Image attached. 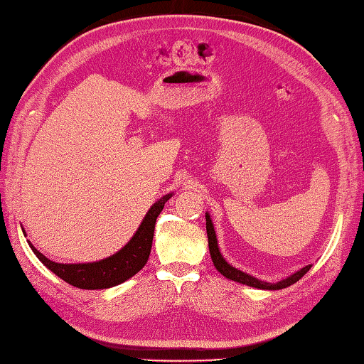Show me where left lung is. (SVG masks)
I'll use <instances>...</instances> for the list:
<instances>
[{
  "label": "left lung",
  "instance_id": "left-lung-1",
  "mask_svg": "<svg viewBox=\"0 0 364 364\" xmlns=\"http://www.w3.org/2000/svg\"><path fill=\"white\" fill-rule=\"evenodd\" d=\"M206 232H208L209 252H211V259L215 265V269H218L225 278L233 279V282H237V283L252 286V288H257V289H283V288H288V286H291V284L297 283L299 279H301L305 273L311 269V265L304 267V269L296 272L294 275H291L289 278L283 279V282H278L273 284L267 283V282H260V279L247 275V273L235 269V267H232L230 264H227L225 259L220 256L219 247H218V238H215V232H214V227H213V222H211V218H209V214H206Z\"/></svg>",
  "mask_w": 364,
  "mask_h": 364
}]
</instances>
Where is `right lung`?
<instances>
[{"instance_id": "1", "label": "right lung", "mask_w": 364, "mask_h": 364, "mask_svg": "<svg viewBox=\"0 0 364 364\" xmlns=\"http://www.w3.org/2000/svg\"><path fill=\"white\" fill-rule=\"evenodd\" d=\"M171 198V195L163 196L156 201L146 213L145 219L140 224L139 230L131 238L123 250L118 251L114 256L107 257L104 260L92 264H57L44 257L43 254L30 245L31 250L36 254V257L48 267L50 272H54L57 277L63 282L75 286L80 289H107L112 286L126 282L131 277L136 275L145 267L149 260L153 233H155V224L159 213L163 211L164 203Z\"/></svg>"}]
</instances>
